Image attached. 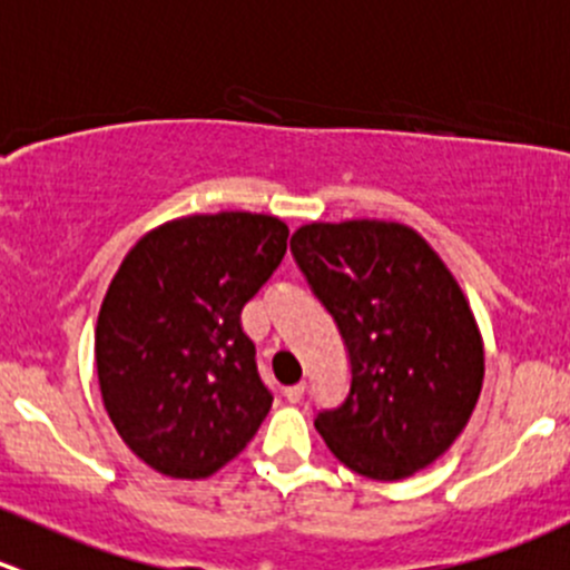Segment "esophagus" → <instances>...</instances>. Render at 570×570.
Listing matches in <instances>:
<instances>
[{"label": "esophagus", "instance_id": "obj_1", "mask_svg": "<svg viewBox=\"0 0 570 570\" xmlns=\"http://www.w3.org/2000/svg\"><path fill=\"white\" fill-rule=\"evenodd\" d=\"M303 392H306V384H292V386H286V390H284V397L289 403H301Z\"/></svg>", "mask_w": 570, "mask_h": 570}]
</instances>
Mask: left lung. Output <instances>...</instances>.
Instances as JSON below:
<instances>
[{
    "label": "left lung",
    "mask_w": 570,
    "mask_h": 570,
    "mask_svg": "<svg viewBox=\"0 0 570 570\" xmlns=\"http://www.w3.org/2000/svg\"><path fill=\"white\" fill-rule=\"evenodd\" d=\"M351 358V390L314 417L331 454L379 482L432 465L471 420L484 347L471 306L417 230L312 223L289 242Z\"/></svg>",
    "instance_id": "8db88e82"
}]
</instances>
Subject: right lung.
Masks as SVG:
<instances>
[{
    "instance_id": "add662e5",
    "label": "right lung",
    "mask_w": 570,
    "mask_h": 570,
    "mask_svg": "<svg viewBox=\"0 0 570 570\" xmlns=\"http://www.w3.org/2000/svg\"><path fill=\"white\" fill-rule=\"evenodd\" d=\"M289 228L250 212L150 230L116 269L94 336L105 412L127 449L173 479L245 451L273 406L242 308L278 269Z\"/></svg>"
}]
</instances>
